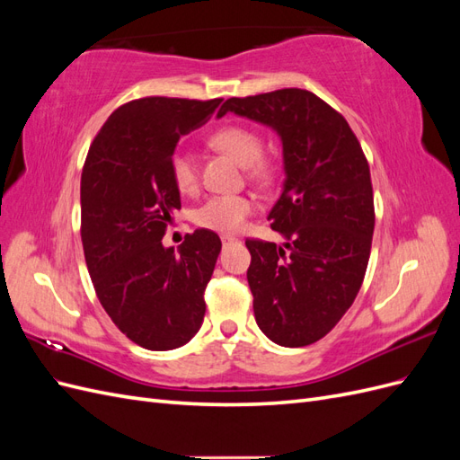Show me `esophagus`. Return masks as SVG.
Listing matches in <instances>:
<instances>
[{
    "instance_id": "1",
    "label": "esophagus",
    "mask_w": 460,
    "mask_h": 460,
    "mask_svg": "<svg viewBox=\"0 0 460 460\" xmlns=\"http://www.w3.org/2000/svg\"><path fill=\"white\" fill-rule=\"evenodd\" d=\"M220 240H222V245H225V247H226V245H232V243H235V242H238V240H235V238H234V235H222V238H220Z\"/></svg>"
}]
</instances>
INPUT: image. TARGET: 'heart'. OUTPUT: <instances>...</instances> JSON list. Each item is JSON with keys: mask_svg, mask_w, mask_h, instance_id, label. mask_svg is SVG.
I'll return each mask as SVG.
<instances>
[{"mask_svg": "<svg viewBox=\"0 0 460 460\" xmlns=\"http://www.w3.org/2000/svg\"><path fill=\"white\" fill-rule=\"evenodd\" d=\"M211 144L218 151L245 166L247 174L255 180H267L272 174L270 163L261 157V137L243 127H225L211 136ZM171 178L180 193H193L198 188V169L188 153L176 149L171 155ZM253 211V203L245 196H213L193 213L196 225L222 234L238 232L245 226L247 217Z\"/></svg>", "mask_w": 460, "mask_h": 460, "instance_id": "1", "label": "heart"}]
</instances>
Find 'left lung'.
Masks as SVG:
<instances>
[{"instance_id":"obj_1","label":"left lung","mask_w":460,"mask_h":460,"mask_svg":"<svg viewBox=\"0 0 460 460\" xmlns=\"http://www.w3.org/2000/svg\"><path fill=\"white\" fill-rule=\"evenodd\" d=\"M230 111L276 130L284 151V190L269 220L286 243L245 240L255 320L278 345H311L340 323L365 280L374 234L368 161L347 120L313 92L230 97L218 117Z\"/></svg>"}]
</instances>
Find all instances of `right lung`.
I'll use <instances>...</instances> for the list:
<instances>
[{
	"instance_id": "add662e5",
	"label": "right lung",
	"mask_w": 460,
	"mask_h": 460,
	"mask_svg": "<svg viewBox=\"0 0 460 460\" xmlns=\"http://www.w3.org/2000/svg\"><path fill=\"white\" fill-rule=\"evenodd\" d=\"M220 102L124 103L93 137L82 169L80 235L92 284L115 326L144 349H176L203 323L220 238L201 228L174 252L163 235L180 208L171 155L180 136L205 124Z\"/></svg>"
}]
</instances>
